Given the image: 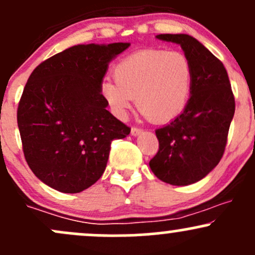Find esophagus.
Masks as SVG:
<instances>
[{"label":"esophagus","mask_w":255,"mask_h":255,"mask_svg":"<svg viewBox=\"0 0 255 255\" xmlns=\"http://www.w3.org/2000/svg\"><path fill=\"white\" fill-rule=\"evenodd\" d=\"M141 133V130L139 129V128H135V127H133L132 129H130V134H132L133 136H138L139 134H140Z\"/></svg>","instance_id":"esophagus-1"}]
</instances>
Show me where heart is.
Masks as SVG:
<instances>
[{"label":"heart","mask_w":255,"mask_h":255,"mask_svg":"<svg viewBox=\"0 0 255 255\" xmlns=\"http://www.w3.org/2000/svg\"><path fill=\"white\" fill-rule=\"evenodd\" d=\"M114 76L115 80H104L101 93L120 119L127 116L134 99L144 116L155 123L177 119L188 104L193 71L182 52L138 51L117 63Z\"/></svg>","instance_id":"b5f03b06"}]
</instances>
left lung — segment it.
<instances>
[{
  "label": "left lung",
  "instance_id": "obj_1",
  "mask_svg": "<svg viewBox=\"0 0 255 255\" xmlns=\"http://www.w3.org/2000/svg\"><path fill=\"white\" fill-rule=\"evenodd\" d=\"M156 39L182 47L192 64L193 79L184 111L155 130L159 151L149 166L165 183L188 186L204 178L221 160L235 98L224 64L195 37L160 34Z\"/></svg>",
  "mask_w": 255,
  "mask_h": 255
}]
</instances>
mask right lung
<instances>
[{
	"mask_svg": "<svg viewBox=\"0 0 255 255\" xmlns=\"http://www.w3.org/2000/svg\"><path fill=\"white\" fill-rule=\"evenodd\" d=\"M129 42L76 45L40 63L17 112L24 156L42 183L79 193L105 171L114 139L130 128L107 111L101 84Z\"/></svg>",
	"mask_w": 255,
	"mask_h": 255,
	"instance_id": "1",
	"label": "right lung"
}]
</instances>
